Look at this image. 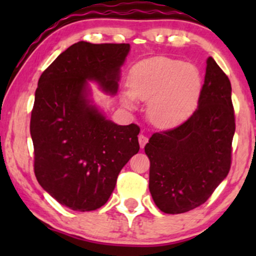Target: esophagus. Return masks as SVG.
Listing matches in <instances>:
<instances>
[{
	"label": "esophagus",
	"mask_w": 256,
	"mask_h": 256,
	"mask_svg": "<svg viewBox=\"0 0 256 256\" xmlns=\"http://www.w3.org/2000/svg\"><path fill=\"white\" fill-rule=\"evenodd\" d=\"M146 140H148V138H146L144 134H140V136H138V142H140V148H143V146H146Z\"/></svg>",
	"instance_id": "obj_1"
}]
</instances>
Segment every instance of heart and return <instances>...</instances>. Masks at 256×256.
<instances>
[{
	"instance_id": "heart-1",
	"label": "heart",
	"mask_w": 256,
	"mask_h": 256,
	"mask_svg": "<svg viewBox=\"0 0 256 256\" xmlns=\"http://www.w3.org/2000/svg\"><path fill=\"white\" fill-rule=\"evenodd\" d=\"M130 92L122 100L134 107V98L149 101L148 118L160 128L180 125L195 112L202 91L198 67L168 58H152L132 67Z\"/></svg>"
}]
</instances>
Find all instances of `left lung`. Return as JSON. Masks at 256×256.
<instances>
[{
    "label": "left lung",
    "instance_id": "1",
    "mask_svg": "<svg viewBox=\"0 0 256 256\" xmlns=\"http://www.w3.org/2000/svg\"><path fill=\"white\" fill-rule=\"evenodd\" d=\"M234 128L231 83L210 56L198 110L178 128L152 134L144 146L149 192L158 210L185 213L210 198L230 171Z\"/></svg>",
    "mask_w": 256,
    "mask_h": 256
}]
</instances>
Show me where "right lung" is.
<instances>
[{
    "label": "right lung",
    "mask_w": 256,
    "mask_h": 256,
    "mask_svg": "<svg viewBox=\"0 0 256 256\" xmlns=\"http://www.w3.org/2000/svg\"><path fill=\"white\" fill-rule=\"evenodd\" d=\"M130 44L74 43L40 76L30 132L38 183L78 212L102 207L120 171L140 150V128L118 125L95 104L90 83L118 92Z\"/></svg>",
    "instance_id": "right-lung-1"
}]
</instances>
